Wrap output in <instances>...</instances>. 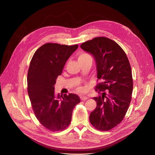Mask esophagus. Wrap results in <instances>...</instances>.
Returning a JSON list of instances; mask_svg holds the SVG:
<instances>
[{
  "label": "esophagus",
  "mask_w": 155,
  "mask_h": 155,
  "mask_svg": "<svg viewBox=\"0 0 155 155\" xmlns=\"http://www.w3.org/2000/svg\"><path fill=\"white\" fill-rule=\"evenodd\" d=\"M80 99L81 100H87V96H86L82 95V96H80Z\"/></svg>",
  "instance_id": "obj_1"
}]
</instances>
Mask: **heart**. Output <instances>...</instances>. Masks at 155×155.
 <instances>
[{
	"instance_id": "b5f03b06",
	"label": "heart",
	"mask_w": 155,
	"mask_h": 155,
	"mask_svg": "<svg viewBox=\"0 0 155 155\" xmlns=\"http://www.w3.org/2000/svg\"><path fill=\"white\" fill-rule=\"evenodd\" d=\"M89 58H91V57L89 55H88L87 54H86V53H82V54H81L80 55L78 56V62H80V63H81L82 62H85ZM77 90L80 92H81L84 90V88L80 86V85H78V87H77Z\"/></svg>"
}]
</instances>
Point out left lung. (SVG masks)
Returning <instances> with one entry per match:
<instances>
[{
    "label": "left lung",
    "instance_id": "8db88e82",
    "mask_svg": "<svg viewBox=\"0 0 155 155\" xmlns=\"http://www.w3.org/2000/svg\"><path fill=\"white\" fill-rule=\"evenodd\" d=\"M80 47L93 55L101 80L95 87L101 95L93 98L97 106L90 114V122L97 130H111L122 121L131 100L133 81L129 59L118 44L107 37H95Z\"/></svg>",
    "mask_w": 155,
    "mask_h": 155
}]
</instances>
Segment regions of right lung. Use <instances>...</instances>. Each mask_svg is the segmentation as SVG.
I'll return each instance as SVG.
<instances>
[{"label": "right lung", "instance_id": "1", "mask_svg": "<svg viewBox=\"0 0 155 155\" xmlns=\"http://www.w3.org/2000/svg\"><path fill=\"white\" fill-rule=\"evenodd\" d=\"M74 45L45 44L35 52L28 73V92L39 122L52 131L65 129L71 122L75 106L80 103L75 94L54 93L56 80L69 57L78 48Z\"/></svg>", "mask_w": 155, "mask_h": 155}]
</instances>
